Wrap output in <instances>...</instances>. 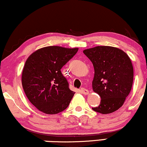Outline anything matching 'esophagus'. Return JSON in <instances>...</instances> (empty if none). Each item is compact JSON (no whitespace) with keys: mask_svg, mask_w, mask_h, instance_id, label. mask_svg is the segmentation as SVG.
I'll use <instances>...</instances> for the list:
<instances>
[{"mask_svg":"<svg viewBox=\"0 0 147 147\" xmlns=\"http://www.w3.org/2000/svg\"><path fill=\"white\" fill-rule=\"evenodd\" d=\"M80 91H81V92H82V94L84 95L89 94V91H88L87 89H85V88H81Z\"/></svg>","mask_w":147,"mask_h":147,"instance_id":"obj_1","label":"esophagus"}]
</instances>
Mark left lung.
Masks as SVG:
<instances>
[{
    "label": "left lung",
    "instance_id": "8db88e82",
    "mask_svg": "<svg viewBox=\"0 0 147 147\" xmlns=\"http://www.w3.org/2000/svg\"><path fill=\"white\" fill-rule=\"evenodd\" d=\"M83 53L94 67L92 87L100 96V104L92 108L102 114L113 113L120 108L131 90L134 68L128 55L118 48L98 46Z\"/></svg>",
    "mask_w": 147,
    "mask_h": 147
}]
</instances>
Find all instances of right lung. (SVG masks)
<instances>
[{
  "mask_svg": "<svg viewBox=\"0 0 147 147\" xmlns=\"http://www.w3.org/2000/svg\"><path fill=\"white\" fill-rule=\"evenodd\" d=\"M78 48L49 46L38 49L26 60L22 84L30 102L47 114L68 107L75 93L69 88L60 69L77 53Z\"/></svg>",
  "mask_w": 147,
  "mask_h": 147,
  "instance_id": "add662e5",
  "label": "right lung"
}]
</instances>
